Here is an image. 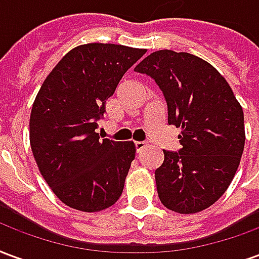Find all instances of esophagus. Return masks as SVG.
Segmentation results:
<instances>
[{
  "instance_id": "esophagus-1",
  "label": "esophagus",
  "mask_w": 259,
  "mask_h": 259,
  "mask_svg": "<svg viewBox=\"0 0 259 259\" xmlns=\"http://www.w3.org/2000/svg\"><path fill=\"white\" fill-rule=\"evenodd\" d=\"M147 147H148V144H147L146 141H137V143H136V150H137V152L146 150Z\"/></svg>"
}]
</instances>
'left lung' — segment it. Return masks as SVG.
Returning a JSON list of instances; mask_svg holds the SVG:
<instances>
[{"instance_id": "left-lung-1", "label": "left lung", "mask_w": 259, "mask_h": 259, "mask_svg": "<svg viewBox=\"0 0 259 259\" xmlns=\"http://www.w3.org/2000/svg\"><path fill=\"white\" fill-rule=\"evenodd\" d=\"M135 70L157 81L168 104V123L182 130V150L163 151L155 170L158 197L178 213L204 211L225 194L239 168L243 108L222 74L193 54L159 50Z\"/></svg>"}]
</instances>
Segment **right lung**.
I'll use <instances>...</instances> for the list:
<instances>
[{"mask_svg": "<svg viewBox=\"0 0 259 259\" xmlns=\"http://www.w3.org/2000/svg\"><path fill=\"white\" fill-rule=\"evenodd\" d=\"M147 50L90 42L70 50L37 93L29 137L40 174L65 205L83 212L112 206L123 191L133 141L96 132L105 102Z\"/></svg>", "mask_w": 259, "mask_h": 259, "instance_id": "obj_1", "label": "right lung"}]
</instances>
